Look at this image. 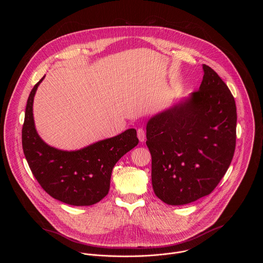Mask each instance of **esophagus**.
Here are the masks:
<instances>
[{"label": "esophagus", "instance_id": "esophagus-1", "mask_svg": "<svg viewBox=\"0 0 263 263\" xmlns=\"http://www.w3.org/2000/svg\"><path fill=\"white\" fill-rule=\"evenodd\" d=\"M137 133H138V138H139V140H140V142H145V140H146V134H145V130L143 129V128H139L138 130H137Z\"/></svg>", "mask_w": 263, "mask_h": 263}]
</instances>
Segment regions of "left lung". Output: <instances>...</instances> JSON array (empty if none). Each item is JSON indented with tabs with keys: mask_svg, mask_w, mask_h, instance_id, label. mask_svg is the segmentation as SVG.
Listing matches in <instances>:
<instances>
[{
	"mask_svg": "<svg viewBox=\"0 0 263 263\" xmlns=\"http://www.w3.org/2000/svg\"><path fill=\"white\" fill-rule=\"evenodd\" d=\"M198 91L147 122L155 194L170 205L209 195L231 164L237 112L228 86L209 66Z\"/></svg>",
	"mask_w": 263,
	"mask_h": 263,
	"instance_id": "1",
	"label": "left lung"
}]
</instances>
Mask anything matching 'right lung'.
<instances>
[{
	"label": "right lung",
	"mask_w": 263,
	"mask_h": 263,
	"mask_svg": "<svg viewBox=\"0 0 263 263\" xmlns=\"http://www.w3.org/2000/svg\"><path fill=\"white\" fill-rule=\"evenodd\" d=\"M44 77L27 100L22 128L25 158L38 183L50 196L75 206L95 204L109 191L114 165L139 144L137 130L128 128L80 150H60L47 145L39 137L33 117L34 96Z\"/></svg>",
	"instance_id": "right-lung-1"
}]
</instances>
